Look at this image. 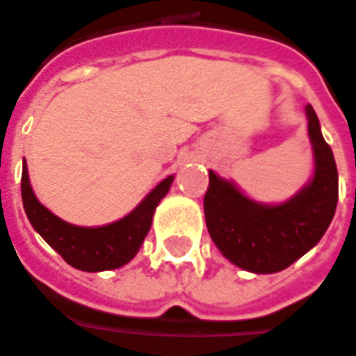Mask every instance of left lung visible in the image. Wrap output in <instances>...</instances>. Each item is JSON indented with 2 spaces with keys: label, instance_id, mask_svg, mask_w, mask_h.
I'll return each instance as SVG.
<instances>
[{
  "label": "left lung",
  "instance_id": "left-lung-1",
  "mask_svg": "<svg viewBox=\"0 0 356 356\" xmlns=\"http://www.w3.org/2000/svg\"><path fill=\"white\" fill-rule=\"evenodd\" d=\"M306 118L314 149V177L287 202L257 203L232 181L209 172L203 197L209 235L224 257L244 270L256 275L284 270L312 250L332 222L338 203L334 154L310 104Z\"/></svg>",
  "mask_w": 356,
  "mask_h": 356
}]
</instances>
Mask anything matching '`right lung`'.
Returning <instances> with one entry per match:
<instances>
[{
    "instance_id": "add662e5",
    "label": "right lung",
    "mask_w": 356,
    "mask_h": 356,
    "mask_svg": "<svg viewBox=\"0 0 356 356\" xmlns=\"http://www.w3.org/2000/svg\"><path fill=\"white\" fill-rule=\"evenodd\" d=\"M173 175L160 181L142 203L121 220L100 227H80L50 213L33 194L29 184L26 160L22 166V202L35 232L50 244L70 267L86 273L112 270L127 265L138 254L151 229L153 214L160 200L166 196Z\"/></svg>"
}]
</instances>
